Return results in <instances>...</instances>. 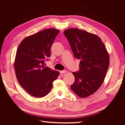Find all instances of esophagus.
Masks as SVG:
<instances>
[{"label":"esophagus","mask_w":125,"mask_h":125,"mask_svg":"<svg viewBox=\"0 0 125 125\" xmlns=\"http://www.w3.org/2000/svg\"><path fill=\"white\" fill-rule=\"evenodd\" d=\"M67 72V70H62V71H60V74H62V73H65Z\"/></svg>","instance_id":"obj_1"}]
</instances>
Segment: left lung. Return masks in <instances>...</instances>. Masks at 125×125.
I'll return each instance as SVG.
<instances>
[{
	"mask_svg": "<svg viewBox=\"0 0 125 125\" xmlns=\"http://www.w3.org/2000/svg\"><path fill=\"white\" fill-rule=\"evenodd\" d=\"M75 58L80 59L79 70L73 73L75 81L71 89L82 98L95 93L104 81L109 58L105 45L96 35L84 30L69 29L64 31Z\"/></svg>",
	"mask_w": 125,
	"mask_h": 125,
	"instance_id": "obj_1",
	"label": "left lung"
}]
</instances>
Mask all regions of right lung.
<instances>
[{
	"mask_svg": "<svg viewBox=\"0 0 125 125\" xmlns=\"http://www.w3.org/2000/svg\"><path fill=\"white\" fill-rule=\"evenodd\" d=\"M58 30L48 29L26 37L18 46L14 67L21 86L30 95L42 97L50 92L59 73L45 67Z\"/></svg>",
	"mask_w": 125,
	"mask_h": 125,
	"instance_id": "1",
	"label": "right lung"
}]
</instances>
